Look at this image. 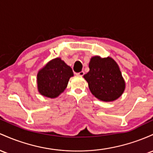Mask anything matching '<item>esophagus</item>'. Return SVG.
<instances>
[{
    "label": "esophagus",
    "instance_id": "obj_1",
    "mask_svg": "<svg viewBox=\"0 0 153 153\" xmlns=\"http://www.w3.org/2000/svg\"><path fill=\"white\" fill-rule=\"evenodd\" d=\"M84 74H85V72H84L83 71H82L79 72V73H76V75H77V76H83Z\"/></svg>",
    "mask_w": 153,
    "mask_h": 153
}]
</instances>
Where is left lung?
I'll use <instances>...</instances> for the list:
<instances>
[{
    "label": "left lung",
    "mask_w": 153,
    "mask_h": 153,
    "mask_svg": "<svg viewBox=\"0 0 153 153\" xmlns=\"http://www.w3.org/2000/svg\"><path fill=\"white\" fill-rule=\"evenodd\" d=\"M90 71L84 75L90 92L104 102L118 99L125 90V82L116 61L111 57L94 56L89 63Z\"/></svg>",
    "instance_id": "left-lung-1"
}]
</instances>
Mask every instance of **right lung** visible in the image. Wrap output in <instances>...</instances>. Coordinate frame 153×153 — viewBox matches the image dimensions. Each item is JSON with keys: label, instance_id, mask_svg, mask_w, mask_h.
I'll return each instance as SVG.
<instances>
[{"label": "right lung", "instance_id": "add662e5", "mask_svg": "<svg viewBox=\"0 0 153 153\" xmlns=\"http://www.w3.org/2000/svg\"><path fill=\"white\" fill-rule=\"evenodd\" d=\"M74 76L69 66L60 58L49 61L37 75V89L42 95L57 97L66 88L70 77Z\"/></svg>", "mask_w": 153, "mask_h": 153}]
</instances>
